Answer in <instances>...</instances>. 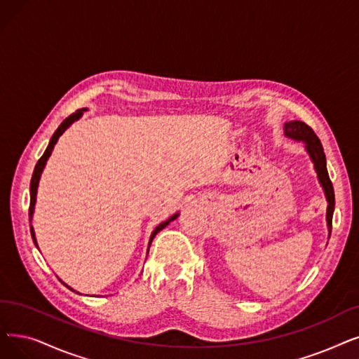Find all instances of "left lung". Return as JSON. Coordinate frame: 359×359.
I'll list each match as a JSON object with an SVG mask.
<instances>
[{"label":"left lung","mask_w":359,"mask_h":359,"mask_svg":"<svg viewBox=\"0 0 359 359\" xmlns=\"http://www.w3.org/2000/svg\"><path fill=\"white\" fill-rule=\"evenodd\" d=\"M285 136L289 139H293V141L304 142L305 151L309 155L311 161L314 164V170L317 173L320 186L323 188L325 201H327V212H325V220H327V230H329V238L332 233V218H333V211H334V191H333V184L330 182L329 173H327V163H325V155L323 145L320 142L318 136L314 133V130L311 129L308 124L299 120H292L285 123Z\"/></svg>","instance_id":"1"}]
</instances>
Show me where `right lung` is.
<instances>
[{
	"label": "right lung",
	"mask_w": 359,
	"mask_h": 359,
	"mask_svg": "<svg viewBox=\"0 0 359 359\" xmlns=\"http://www.w3.org/2000/svg\"><path fill=\"white\" fill-rule=\"evenodd\" d=\"M86 111V108H81V110H77L76 113H73L72 116H69L63 123L60 124L58 126V129L54 132V135H53V137H51V141H50V144H48V147H46V149H45V152H43V155L42 157L39 158V161L36 163V165H35V170H34V175H32V180H30V205H29V220H30V235H32V239H34V243L36 245V248H38V242H36V236H35V230H34V226H32V220H34V212H35V204H36V194H38V186H39V180H41V175H42V171H43V168H45V165H46V161H48V158H50V155H51V152H53V149H54V147H55V144H57V141H58V137L63 135L72 124L74 123V121H77L79 120L82 116H83V113ZM179 217V212H176V214H173L171 215L170 218H167L165 222H163V223H160L157 227H155L154 230H152V233H151V236H149V242H148V252H149V246H151V242H152V239L157 236V233L158 231H161L164 227H167L168 224H170V222H173V220H176V218ZM147 252V254H148ZM65 283V282H63ZM67 286V285H66ZM72 292H76L74 289H72L70 286H67ZM76 293H79V292H76ZM81 294V293H79Z\"/></svg>",
	"instance_id": "right-lung-1"
}]
</instances>
